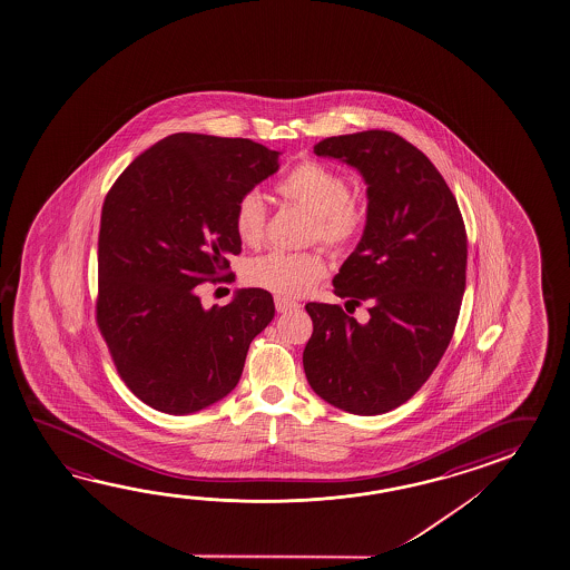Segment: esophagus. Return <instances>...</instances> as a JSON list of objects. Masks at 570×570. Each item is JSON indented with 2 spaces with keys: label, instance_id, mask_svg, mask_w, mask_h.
<instances>
[{
  "label": "esophagus",
  "instance_id": "obj_1",
  "mask_svg": "<svg viewBox=\"0 0 570 570\" xmlns=\"http://www.w3.org/2000/svg\"><path fill=\"white\" fill-rule=\"evenodd\" d=\"M274 302H276V311L278 312L296 311V308H301L298 302L288 301V298H282V296H276Z\"/></svg>",
  "mask_w": 570,
  "mask_h": 570
}]
</instances>
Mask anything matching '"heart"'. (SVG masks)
<instances>
[{"mask_svg":"<svg viewBox=\"0 0 570 570\" xmlns=\"http://www.w3.org/2000/svg\"><path fill=\"white\" fill-rule=\"evenodd\" d=\"M276 191L312 215V239H321L333 249L353 244L365 227V205L351 195L346 175L324 163H298L276 183ZM264 227L266 204L258 191H247L234 207L237 239L256 246L264 236ZM326 269L318 252H269L247 262L244 279L254 288L294 298L314 288L326 276Z\"/></svg>","mask_w":570,"mask_h":570,"instance_id":"obj_1","label":"heart"}]
</instances>
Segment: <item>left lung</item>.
Segmentation results:
<instances>
[{
    "label": "left lung",
    "instance_id": "left-lung-1",
    "mask_svg": "<svg viewBox=\"0 0 570 570\" xmlns=\"http://www.w3.org/2000/svg\"><path fill=\"white\" fill-rule=\"evenodd\" d=\"M314 153L366 183L365 232L333 284L336 296L368 304V321L308 302L304 373L334 407L381 415L420 391L450 344L465 291V226L441 173L395 132L331 137Z\"/></svg>",
    "mask_w": 570,
    "mask_h": 570
}]
</instances>
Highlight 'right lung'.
<instances>
[{"instance_id": "add662e5", "label": "right lung", "mask_w": 570, "mask_h": 570, "mask_svg": "<svg viewBox=\"0 0 570 570\" xmlns=\"http://www.w3.org/2000/svg\"><path fill=\"white\" fill-rule=\"evenodd\" d=\"M249 139L177 132L140 153L110 187L98 234L97 323L120 379L149 407L189 415L236 389L274 298L242 288L204 308L199 284L242 252L234 207L278 171Z\"/></svg>"}]
</instances>
